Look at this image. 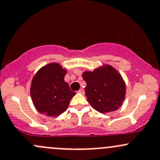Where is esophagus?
I'll use <instances>...</instances> for the list:
<instances>
[{
	"instance_id": "34e87169",
	"label": "esophagus",
	"mask_w": 160,
	"mask_h": 160,
	"mask_svg": "<svg viewBox=\"0 0 160 160\" xmlns=\"http://www.w3.org/2000/svg\"><path fill=\"white\" fill-rule=\"evenodd\" d=\"M78 93H81V94H84V93H85V90H84L83 88H80L79 90L78 91Z\"/></svg>"
}]
</instances>
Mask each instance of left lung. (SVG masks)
Segmentation results:
<instances>
[{"label": "left lung", "instance_id": "obj_1", "mask_svg": "<svg viewBox=\"0 0 160 160\" xmlns=\"http://www.w3.org/2000/svg\"><path fill=\"white\" fill-rule=\"evenodd\" d=\"M86 82L85 95L89 104L101 113L114 111L125 98L126 85L121 75L109 65L82 75Z\"/></svg>", "mask_w": 160, "mask_h": 160}]
</instances>
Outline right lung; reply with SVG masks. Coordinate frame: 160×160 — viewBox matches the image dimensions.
Listing matches in <instances>:
<instances>
[{
  "label": "right lung",
  "instance_id": "1",
  "mask_svg": "<svg viewBox=\"0 0 160 160\" xmlns=\"http://www.w3.org/2000/svg\"><path fill=\"white\" fill-rule=\"evenodd\" d=\"M66 70L58 63L41 68L32 80L30 95L36 109L49 117L62 114L75 93L64 81Z\"/></svg>",
  "mask_w": 160,
  "mask_h": 160
}]
</instances>
